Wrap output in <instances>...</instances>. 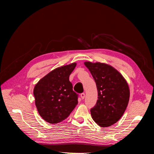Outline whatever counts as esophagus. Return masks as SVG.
<instances>
[{"instance_id": "esophagus-1", "label": "esophagus", "mask_w": 154, "mask_h": 154, "mask_svg": "<svg viewBox=\"0 0 154 154\" xmlns=\"http://www.w3.org/2000/svg\"><path fill=\"white\" fill-rule=\"evenodd\" d=\"M85 93H82V94H80V97H81V98L82 99V100H83L85 98Z\"/></svg>"}]
</instances>
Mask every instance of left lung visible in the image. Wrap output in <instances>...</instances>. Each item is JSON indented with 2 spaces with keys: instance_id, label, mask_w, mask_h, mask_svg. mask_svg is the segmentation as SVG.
<instances>
[{
  "instance_id": "8db88e82",
  "label": "left lung",
  "mask_w": 154,
  "mask_h": 154,
  "mask_svg": "<svg viewBox=\"0 0 154 154\" xmlns=\"http://www.w3.org/2000/svg\"><path fill=\"white\" fill-rule=\"evenodd\" d=\"M84 64L96 82L98 96L91 109L92 118L100 127H109L118 122L127 109L128 85L122 74L109 65L90 62Z\"/></svg>"
}]
</instances>
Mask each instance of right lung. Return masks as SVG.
I'll return each mask as SVG.
<instances>
[{"instance_id":"obj_1","label":"right lung","mask_w":154,"mask_h":154,"mask_svg":"<svg viewBox=\"0 0 154 154\" xmlns=\"http://www.w3.org/2000/svg\"><path fill=\"white\" fill-rule=\"evenodd\" d=\"M76 63L53 70L36 83L33 91L35 105L45 122L57 124L66 119L78 104L69 76Z\"/></svg>"}]
</instances>
